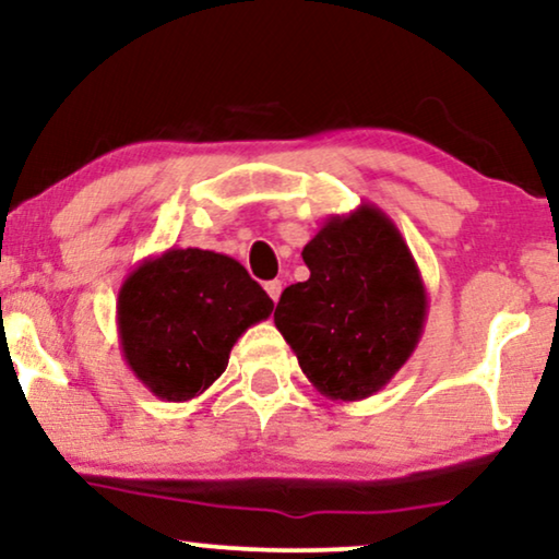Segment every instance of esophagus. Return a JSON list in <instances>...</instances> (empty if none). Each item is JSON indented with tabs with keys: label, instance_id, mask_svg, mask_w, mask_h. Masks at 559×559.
<instances>
[{
	"label": "esophagus",
	"instance_id": "esophagus-1",
	"mask_svg": "<svg viewBox=\"0 0 559 559\" xmlns=\"http://www.w3.org/2000/svg\"><path fill=\"white\" fill-rule=\"evenodd\" d=\"M264 289H266V293H270L272 300L277 302V300H280V295H282V282H280V280H272V282H266Z\"/></svg>",
	"mask_w": 559,
	"mask_h": 559
}]
</instances>
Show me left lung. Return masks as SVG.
I'll return each instance as SVG.
<instances>
[{
  "instance_id": "1",
  "label": "left lung",
  "mask_w": 559,
  "mask_h": 559,
  "mask_svg": "<svg viewBox=\"0 0 559 559\" xmlns=\"http://www.w3.org/2000/svg\"><path fill=\"white\" fill-rule=\"evenodd\" d=\"M310 277L282 293L274 325L318 393L365 401L421 342L429 295L401 230L361 202L331 215L302 249Z\"/></svg>"
}]
</instances>
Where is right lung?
Wrapping results in <instances>:
<instances>
[{"instance_id": "obj_1", "label": "right lung", "mask_w": 559, "mask_h": 559, "mask_svg": "<svg viewBox=\"0 0 559 559\" xmlns=\"http://www.w3.org/2000/svg\"><path fill=\"white\" fill-rule=\"evenodd\" d=\"M274 302L236 259L166 249L143 259L118 295L120 349L138 380L166 403L205 393L226 372L246 329Z\"/></svg>"}]
</instances>
